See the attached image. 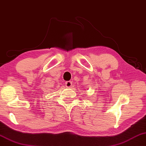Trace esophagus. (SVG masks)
<instances>
[{
    "instance_id": "1",
    "label": "esophagus",
    "mask_w": 146,
    "mask_h": 146,
    "mask_svg": "<svg viewBox=\"0 0 146 146\" xmlns=\"http://www.w3.org/2000/svg\"><path fill=\"white\" fill-rule=\"evenodd\" d=\"M73 82L71 81H67L65 82V84H66V86L67 87V88H70V87L72 86Z\"/></svg>"
}]
</instances>
